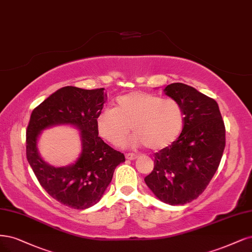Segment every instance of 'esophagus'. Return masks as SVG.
I'll return each instance as SVG.
<instances>
[{
  "label": "esophagus",
  "instance_id": "34e87169",
  "mask_svg": "<svg viewBox=\"0 0 252 252\" xmlns=\"http://www.w3.org/2000/svg\"><path fill=\"white\" fill-rule=\"evenodd\" d=\"M125 158H126V159L133 160V159H136V158H137V156H136L135 154H133V153H128V154L125 155Z\"/></svg>",
  "mask_w": 252,
  "mask_h": 252
}]
</instances>
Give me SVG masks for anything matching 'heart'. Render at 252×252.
Instances as JSON below:
<instances>
[{
    "label": "heart",
    "instance_id": "heart-1",
    "mask_svg": "<svg viewBox=\"0 0 252 252\" xmlns=\"http://www.w3.org/2000/svg\"><path fill=\"white\" fill-rule=\"evenodd\" d=\"M185 123V110L178 101L132 92L117 98L114 109L99 112L96 129L104 141L119 145L130 127L134 132L132 146H146L149 150L160 151L177 140Z\"/></svg>",
    "mask_w": 252,
    "mask_h": 252
}]
</instances>
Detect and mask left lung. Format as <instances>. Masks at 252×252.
I'll return each mask as SVG.
<instances>
[{"mask_svg": "<svg viewBox=\"0 0 252 252\" xmlns=\"http://www.w3.org/2000/svg\"><path fill=\"white\" fill-rule=\"evenodd\" d=\"M164 94L184 107L186 123L177 140L154 154L145 182L155 197L171 205L200 195L218 169L225 147V126L214 99L184 83H171Z\"/></svg>", "mask_w": 252, "mask_h": 252, "instance_id": "obj_1", "label": "left lung"}]
</instances>
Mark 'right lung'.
I'll return each mask as SVG.
<instances>
[{
	"instance_id": "1",
	"label": "right lung",
	"mask_w": 252,
	"mask_h": 252,
	"mask_svg": "<svg viewBox=\"0 0 252 252\" xmlns=\"http://www.w3.org/2000/svg\"><path fill=\"white\" fill-rule=\"evenodd\" d=\"M107 94L104 89L83 90L64 86L34 108L27 128V159L46 192L57 201L76 210L96 204L110 185L115 169L125 156L98 136L96 118ZM68 125L80 130L82 153L73 164L54 167L38 151V137L43 129Z\"/></svg>"
}]
</instances>
